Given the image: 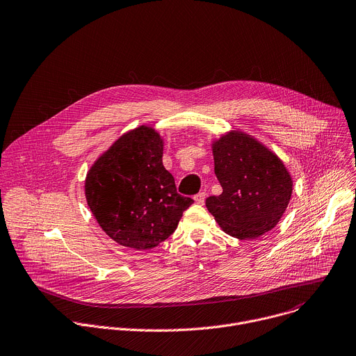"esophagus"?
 <instances>
[{
  "label": "esophagus",
  "mask_w": 356,
  "mask_h": 356,
  "mask_svg": "<svg viewBox=\"0 0 356 356\" xmlns=\"http://www.w3.org/2000/svg\"><path fill=\"white\" fill-rule=\"evenodd\" d=\"M205 193L204 191H201V193H198V194H195L194 195V200H195V202L197 204H204V201H205Z\"/></svg>",
  "instance_id": "obj_1"
}]
</instances>
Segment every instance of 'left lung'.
<instances>
[{"mask_svg": "<svg viewBox=\"0 0 356 356\" xmlns=\"http://www.w3.org/2000/svg\"><path fill=\"white\" fill-rule=\"evenodd\" d=\"M212 152L222 194L205 200L208 211L233 238H260L280 222L289 204L292 179L285 165L241 131L220 137Z\"/></svg>", "mask_w": 356, "mask_h": 356, "instance_id": "1", "label": "left lung"}]
</instances>
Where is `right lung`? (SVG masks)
Wrapping results in <instances>:
<instances>
[{"mask_svg": "<svg viewBox=\"0 0 356 356\" xmlns=\"http://www.w3.org/2000/svg\"><path fill=\"white\" fill-rule=\"evenodd\" d=\"M162 155L159 134L141 126L118 138L88 172V205L118 245L154 249L176 230L183 212L194 202L177 193Z\"/></svg>", "mask_w": 356, "mask_h": 356, "instance_id": "right-lung-1", "label": "right lung"}]
</instances>
